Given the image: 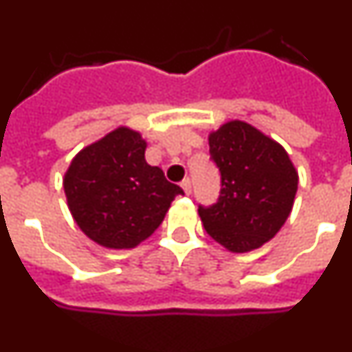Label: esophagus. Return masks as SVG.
Instances as JSON below:
<instances>
[{
	"label": "esophagus",
	"instance_id": "esophagus-1",
	"mask_svg": "<svg viewBox=\"0 0 352 352\" xmlns=\"http://www.w3.org/2000/svg\"><path fill=\"white\" fill-rule=\"evenodd\" d=\"M182 188H183V190H185L186 195L190 194V192H192V182H190V179H188V178L183 179V182H182Z\"/></svg>",
	"mask_w": 352,
	"mask_h": 352
}]
</instances>
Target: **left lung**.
<instances>
[{"label":"left lung","mask_w":352,"mask_h":352,"mask_svg":"<svg viewBox=\"0 0 352 352\" xmlns=\"http://www.w3.org/2000/svg\"><path fill=\"white\" fill-rule=\"evenodd\" d=\"M208 141L222 188L213 206H199L204 229L227 250H256L287 220L298 190L296 169L278 142L245 121H229Z\"/></svg>","instance_id":"8db88e82"}]
</instances>
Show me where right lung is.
<instances>
[{
  "label": "right lung",
  "instance_id": "obj_1",
  "mask_svg": "<svg viewBox=\"0 0 352 352\" xmlns=\"http://www.w3.org/2000/svg\"><path fill=\"white\" fill-rule=\"evenodd\" d=\"M146 141L126 126L76 155L63 179L80 231L107 248H133L153 234L174 197L183 194L144 158Z\"/></svg>",
  "mask_w": 352,
  "mask_h": 352
}]
</instances>
